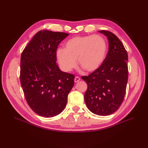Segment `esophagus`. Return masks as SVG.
Listing matches in <instances>:
<instances>
[{
  "instance_id": "1",
  "label": "esophagus",
  "mask_w": 148,
  "mask_h": 148,
  "mask_svg": "<svg viewBox=\"0 0 148 148\" xmlns=\"http://www.w3.org/2000/svg\"><path fill=\"white\" fill-rule=\"evenodd\" d=\"M79 80H80V78H79L78 77H75V79H74V81H75V83L78 82L79 81Z\"/></svg>"
}]
</instances>
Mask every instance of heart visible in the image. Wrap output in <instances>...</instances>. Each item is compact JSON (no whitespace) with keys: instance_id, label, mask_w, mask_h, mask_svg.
<instances>
[{"instance_id":"b5f03b06","label":"heart","mask_w":148,"mask_h":148,"mask_svg":"<svg viewBox=\"0 0 148 148\" xmlns=\"http://www.w3.org/2000/svg\"><path fill=\"white\" fill-rule=\"evenodd\" d=\"M107 51L106 40L101 36H83L67 41L64 49L57 51L56 57L60 68L66 72L77 66V59L80 67L87 72H93L102 65Z\"/></svg>"}]
</instances>
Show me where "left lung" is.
<instances>
[{
    "mask_svg": "<svg viewBox=\"0 0 148 148\" xmlns=\"http://www.w3.org/2000/svg\"><path fill=\"white\" fill-rule=\"evenodd\" d=\"M109 42V51L100 68L88 77L84 101L91 112L106 116L117 110L123 101L128 82V54L120 39L112 33L102 30Z\"/></svg>",
    "mask_w": 148,
    "mask_h": 148,
    "instance_id": "left-lung-1",
    "label": "left lung"
}]
</instances>
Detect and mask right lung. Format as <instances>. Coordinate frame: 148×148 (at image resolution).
Instances as JSON below:
<instances>
[{"mask_svg":"<svg viewBox=\"0 0 148 148\" xmlns=\"http://www.w3.org/2000/svg\"><path fill=\"white\" fill-rule=\"evenodd\" d=\"M66 33L39 31L21 56L20 82L30 108L44 117L59 115L65 109L74 85V75L57 64L56 51Z\"/></svg>","mask_w":148,"mask_h":148,"instance_id":"right-lung-1","label":"right lung"}]
</instances>
